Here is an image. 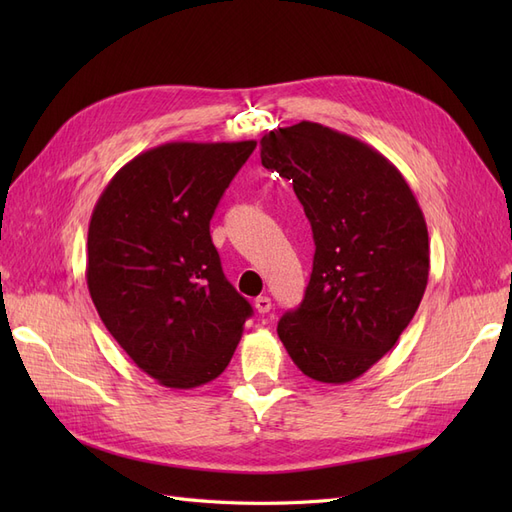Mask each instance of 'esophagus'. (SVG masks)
<instances>
[{"label":"esophagus","mask_w":512,"mask_h":512,"mask_svg":"<svg viewBox=\"0 0 512 512\" xmlns=\"http://www.w3.org/2000/svg\"><path fill=\"white\" fill-rule=\"evenodd\" d=\"M254 307H256L258 314H267V312H271V299L269 297H258L254 301Z\"/></svg>","instance_id":"1"}]
</instances>
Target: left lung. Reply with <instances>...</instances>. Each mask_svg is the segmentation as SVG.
<instances>
[{
  "label": "left lung",
  "instance_id": "obj_1",
  "mask_svg": "<svg viewBox=\"0 0 512 512\" xmlns=\"http://www.w3.org/2000/svg\"><path fill=\"white\" fill-rule=\"evenodd\" d=\"M260 160L292 181L316 243L305 297L277 335L307 378L352 382L397 344L421 305L423 211L380 151L314 121L262 136Z\"/></svg>",
  "mask_w": 512,
  "mask_h": 512
}]
</instances>
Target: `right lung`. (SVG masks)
Here are the masks:
<instances>
[{
    "mask_svg": "<svg viewBox=\"0 0 512 512\" xmlns=\"http://www.w3.org/2000/svg\"><path fill=\"white\" fill-rule=\"evenodd\" d=\"M254 147L179 141L138 153L91 213V301L130 359L168 389L218 378L252 316L224 277L209 222Z\"/></svg>",
    "mask_w": 512,
    "mask_h": 512,
    "instance_id": "1",
    "label": "right lung"
}]
</instances>
